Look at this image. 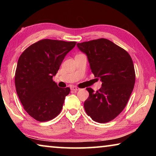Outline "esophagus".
<instances>
[{
	"label": "esophagus",
	"instance_id": "34e87169",
	"mask_svg": "<svg viewBox=\"0 0 156 156\" xmlns=\"http://www.w3.org/2000/svg\"><path fill=\"white\" fill-rule=\"evenodd\" d=\"M71 89H72V91H79V90H80V88H78V87H74V86H73V87H72V88H71Z\"/></svg>",
	"mask_w": 156,
	"mask_h": 156
}]
</instances>
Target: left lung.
<instances>
[{
	"mask_svg": "<svg viewBox=\"0 0 156 156\" xmlns=\"http://www.w3.org/2000/svg\"><path fill=\"white\" fill-rule=\"evenodd\" d=\"M77 46L87 56L95 77L102 81L101 88L96 92L87 88L89 96L84 101V109L96 122H109L125 109L133 89V60L127 51L105 38L83 42Z\"/></svg>",
	"mask_w": 156,
	"mask_h": 156,
	"instance_id": "1",
	"label": "left lung"
}]
</instances>
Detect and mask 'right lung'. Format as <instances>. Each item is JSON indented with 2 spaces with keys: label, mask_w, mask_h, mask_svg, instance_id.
<instances>
[{
  "label": "right lung",
  "mask_w": 156,
  "mask_h": 156,
  "mask_svg": "<svg viewBox=\"0 0 156 156\" xmlns=\"http://www.w3.org/2000/svg\"><path fill=\"white\" fill-rule=\"evenodd\" d=\"M76 44L43 39L27 47L18 58L16 90L24 109L39 122L54 119L61 112L70 89L60 88L52 78Z\"/></svg>",
  "instance_id": "obj_1"
}]
</instances>
